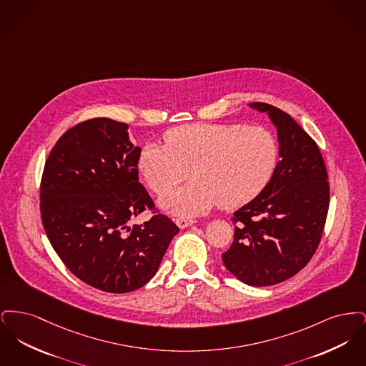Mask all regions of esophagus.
Masks as SVG:
<instances>
[{
	"label": "esophagus",
	"instance_id": "obj_1",
	"mask_svg": "<svg viewBox=\"0 0 366 366\" xmlns=\"http://www.w3.org/2000/svg\"><path fill=\"white\" fill-rule=\"evenodd\" d=\"M194 221L193 219H188V218H177L175 224L179 229H185V227H191Z\"/></svg>",
	"mask_w": 366,
	"mask_h": 366
}]
</instances>
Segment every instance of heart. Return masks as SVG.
Returning a JSON list of instances; mask_svg holds the SVG:
<instances>
[{"mask_svg":"<svg viewBox=\"0 0 366 366\" xmlns=\"http://www.w3.org/2000/svg\"><path fill=\"white\" fill-rule=\"evenodd\" d=\"M164 142L142 147L139 173L152 191L164 193L191 170L193 181L159 202L179 215L244 206L264 189L279 160V142L262 126L192 123L169 130Z\"/></svg>","mask_w":366,"mask_h":366,"instance_id":"heart-1","label":"heart"}]
</instances>
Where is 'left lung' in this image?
<instances>
[{"label": "left lung", "instance_id": "1", "mask_svg": "<svg viewBox=\"0 0 366 366\" xmlns=\"http://www.w3.org/2000/svg\"><path fill=\"white\" fill-rule=\"evenodd\" d=\"M277 129L279 157L264 189L234 212V239L222 254L247 285L267 287L302 270L320 244L330 207V182L318 145L284 111L251 103Z\"/></svg>", "mask_w": 366, "mask_h": 366}]
</instances>
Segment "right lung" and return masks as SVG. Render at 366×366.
I'll return each mask as SVG.
<instances>
[{"mask_svg": "<svg viewBox=\"0 0 366 366\" xmlns=\"http://www.w3.org/2000/svg\"><path fill=\"white\" fill-rule=\"evenodd\" d=\"M129 126L94 118L69 129L46 159L41 218L71 273L104 292L139 290L157 274L178 227L163 214L130 222L154 202L139 182L141 148Z\"/></svg>", "mask_w": 366, "mask_h": 366, "instance_id": "1", "label": "right lung"}]
</instances>
